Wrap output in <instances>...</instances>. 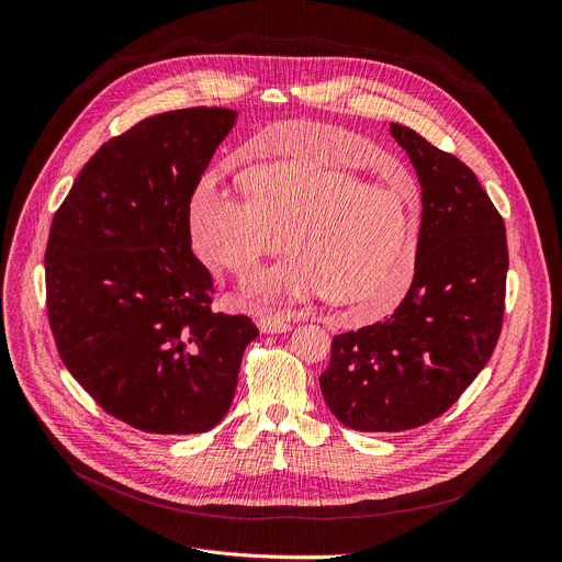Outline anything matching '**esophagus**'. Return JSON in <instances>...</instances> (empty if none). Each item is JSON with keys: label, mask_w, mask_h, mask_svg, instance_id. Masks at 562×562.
<instances>
[{"label": "esophagus", "mask_w": 562, "mask_h": 562, "mask_svg": "<svg viewBox=\"0 0 562 562\" xmlns=\"http://www.w3.org/2000/svg\"><path fill=\"white\" fill-rule=\"evenodd\" d=\"M255 323H258L260 331H265V334H282V331L291 329V323L284 321L282 316H260Z\"/></svg>", "instance_id": "1"}]
</instances>
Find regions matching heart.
I'll return each instance as SVG.
<instances>
[{
	"label": "heart",
	"mask_w": 562,
	"mask_h": 562,
	"mask_svg": "<svg viewBox=\"0 0 562 562\" xmlns=\"http://www.w3.org/2000/svg\"><path fill=\"white\" fill-rule=\"evenodd\" d=\"M278 123L258 136L273 159L244 172V194L201 183L190 199V235L201 260L246 276L282 248L289 258L255 276L262 302L323 293L356 321L390 314L413 286L419 215L383 183L336 159L361 140L349 132L312 134Z\"/></svg>",
	"instance_id": "heart-1"
}]
</instances>
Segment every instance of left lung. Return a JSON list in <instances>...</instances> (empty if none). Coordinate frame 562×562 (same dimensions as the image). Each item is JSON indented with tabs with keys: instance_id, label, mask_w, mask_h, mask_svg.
<instances>
[{
	"instance_id": "1",
	"label": "left lung",
	"mask_w": 562,
	"mask_h": 562,
	"mask_svg": "<svg viewBox=\"0 0 562 562\" xmlns=\"http://www.w3.org/2000/svg\"><path fill=\"white\" fill-rule=\"evenodd\" d=\"M390 132L424 188L415 280L387 321L334 336L321 374L329 411L361 432L441 417L488 363L506 297L504 220L475 172L411 127Z\"/></svg>"
}]
</instances>
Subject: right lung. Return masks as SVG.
<instances>
[{"label": "right lung", "instance_id": "right-lung-1", "mask_svg": "<svg viewBox=\"0 0 562 562\" xmlns=\"http://www.w3.org/2000/svg\"><path fill=\"white\" fill-rule=\"evenodd\" d=\"M235 112L190 108L98 147L50 222L46 316L63 363L103 411L151 435L206 432L228 413L248 316L211 310L190 199Z\"/></svg>", "mask_w": 562, "mask_h": 562}]
</instances>
